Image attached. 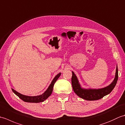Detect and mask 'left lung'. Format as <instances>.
<instances>
[{"mask_svg": "<svg viewBox=\"0 0 125 125\" xmlns=\"http://www.w3.org/2000/svg\"><path fill=\"white\" fill-rule=\"evenodd\" d=\"M72 73L73 76L71 78V83H72L73 91L78 97L87 100L100 99L105 95L110 94L113 89L115 88L118 79V66L116 65L115 79L109 85L100 89H85L81 86L77 77L76 76L75 73L73 71H72Z\"/></svg>", "mask_w": 125, "mask_h": 125, "instance_id": "1", "label": "left lung"}]
</instances>
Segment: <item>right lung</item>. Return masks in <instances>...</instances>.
Wrapping results in <instances>:
<instances>
[{"mask_svg":"<svg viewBox=\"0 0 125 125\" xmlns=\"http://www.w3.org/2000/svg\"><path fill=\"white\" fill-rule=\"evenodd\" d=\"M61 75V73H58L57 75L54 78V79H52V81L51 83H50V84L49 85L48 87V89L43 93V94L40 95H35V96H29V95H26L21 94L19 92L15 91V90L13 89H12V90L13 91V92L17 95V96H18L23 101H24L25 102L38 103L44 102L45 100H46L47 98L52 94L54 84L57 80V79L60 77Z\"/></svg>","mask_w":125,"mask_h":125,"instance_id":"right-lung-1","label":"right lung"}]
</instances>
